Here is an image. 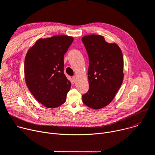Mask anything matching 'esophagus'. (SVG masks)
<instances>
[{"label":"esophagus","mask_w":155,"mask_h":155,"mask_svg":"<svg viewBox=\"0 0 155 155\" xmlns=\"http://www.w3.org/2000/svg\"><path fill=\"white\" fill-rule=\"evenodd\" d=\"M72 79H73L74 81L75 82V81H77V78L76 76H73V77H72Z\"/></svg>","instance_id":"1"}]
</instances>
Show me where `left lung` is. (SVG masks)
Returning <instances> with one entry per match:
<instances>
[{"label":"left lung","mask_w":155,"mask_h":155,"mask_svg":"<svg viewBox=\"0 0 155 155\" xmlns=\"http://www.w3.org/2000/svg\"><path fill=\"white\" fill-rule=\"evenodd\" d=\"M81 39L90 62V89L82 96L83 102L93 109H101L112 101L122 84L123 53L117 43L107 42L102 35H87Z\"/></svg>","instance_id":"1"}]
</instances>
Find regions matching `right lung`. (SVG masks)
<instances>
[{
  "instance_id": "1",
  "label": "right lung",
  "mask_w": 155,
  "mask_h": 155,
  "mask_svg": "<svg viewBox=\"0 0 155 155\" xmlns=\"http://www.w3.org/2000/svg\"><path fill=\"white\" fill-rule=\"evenodd\" d=\"M74 41L68 35L40 38L31 47L25 60V78L34 97L50 108L66 101L71 83L64 74V56Z\"/></svg>"
}]
</instances>
